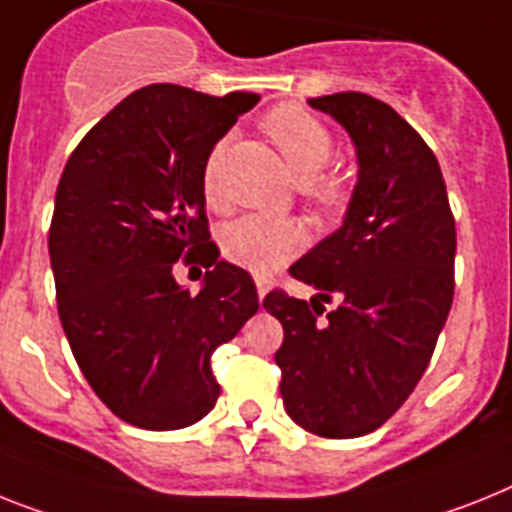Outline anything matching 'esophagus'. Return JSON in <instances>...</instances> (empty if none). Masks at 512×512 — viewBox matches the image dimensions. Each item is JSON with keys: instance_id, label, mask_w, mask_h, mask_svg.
I'll return each instance as SVG.
<instances>
[{"instance_id": "1", "label": "esophagus", "mask_w": 512, "mask_h": 512, "mask_svg": "<svg viewBox=\"0 0 512 512\" xmlns=\"http://www.w3.org/2000/svg\"><path fill=\"white\" fill-rule=\"evenodd\" d=\"M255 286H257V296L263 299L270 289V278L268 276H255Z\"/></svg>"}]
</instances>
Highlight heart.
<instances>
[{"mask_svg": "<svg viewBox=\"0 0 512 512\" xmlns=\"http://www.w3.org/2000/svg\"><path fill=\"white\" fill-rule=\"evenodd\" d=\"M263 127L270 140L281 150L283 161L294 174L296 182L304 184L307 203L320 216H338L349 203V190L336 176H320L333 156V135L315 114L302 106L283 103L270 109L263 117ZM221 145L210 150L203 163V195L210 208H223V192L218 182ZM304 247L302 223L294 218L247 216L229 223L221 234V249L226 260L252 273H273L296 257Z\"/></svg>", "mask_w": 512, "mask_h": 512, "instance_id": "obj_1", "label": "heart"}]
</instances>
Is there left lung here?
Here are the masks:
<instances>
[{
	"label": "left lung",
	"mask_w": 512,
	"mask_h": 512,
	"mask_svg": "<svg viewBox=\"0 0 512 512\" xmlns=\"http://www.w3.org/2000/svg\"><path fill=\"white\" fill-rule=\"evenodd\" d=\"M309 103L346 127L359 182L341 229L289 268L320 294L273 289L263 307L283 325L289 416L349 440L388 422L435 354L455 291V218L435 153L388 103L354 90Z\"/></svg>",
	"instance_id": "1"
}]
</instances>
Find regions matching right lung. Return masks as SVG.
<instances>
[{"instance_id": "obj_1", "label": "right lung", "mask_w": 512, "mask_h": 512, "mask_svg": "<svg viewBox=\"0 0 512 512\" xmlns=\"http://www.w3.org/2000/svg\"><path fill=\"white\" fill-rule=\"evenodd\" d=\"M260 96L156 83L117 103L64 166L49 255L64 336L122 422H200L221 393L210 356L255 315L247 270L218 260L200 176L213 145ZM176 264L208 267L192 297Z\"/></svg>"}]
</instances>
